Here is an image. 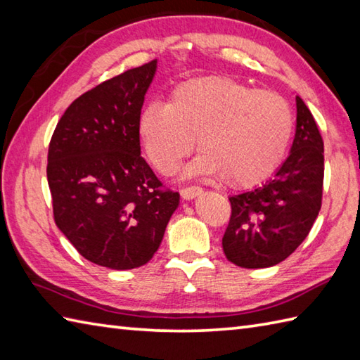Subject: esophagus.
Here are the masks:
<instances>
[{"mask_svg": "<svg viewBox=\"0 0 360 360\" xmlns=\"http://www.w3.org/2000/svg\"><path fill=\"white\" fill-rule=\"evenodd\" d=\"M203 193V189L200 186H188V188H181L180 194L185 200H193V198L198 197Z\"/></svg>", "mask_w": 360, "mask_h": 360, "instance_id": "34e87169", "label": "esophagus"}]
</instances>
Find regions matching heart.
<instances>
[{"label":"heart","instance_id":"1","mask_svg":"<svg viewBox=\"0 0 360 360\" xmlns=\"http://www.w3.org/2000/svg\"><path fill=\"white\" fill-rule=\"evenodd\" d=\"M290 103L273 91L207 77L174 87L167 105L150 103L139 117V139L157 169L171 175L194 148L203 153L191 172L220 175L234 188L268 179L290 146Z\"/></svg>","mask_w":360,"mask_h":360}]
</instances>
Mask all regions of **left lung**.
Masks as SVG:
<instances>
[{
	"mask_svg": "<svg viewBox=\"0 0 360 360\" xmlns=\"http://www.w3.org/2000/svg\"><path fill=\"white\" fill-rule=\"evenodd\" d=\"M295 106L297 124L288 158L263 186L229 197L231 219L221 246L237 266L281 263L305 240L321 211L323 140L299 95Z\"/></svg>",
	"mask_w": 360,
	"mask_h": 360,
	"instance_id": "1",
	"label": "left lung"
}]
</instances>
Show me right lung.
<instances>
[{"instance_id": "1", "label": "right lung", "mask_w": 360, "mask_h": 360, "mask_svg": "<svg viewBox=\"0 0 360 360\" xmlns=\"http://www.w3.org/2000/svg\"><path fill=\"white\" fill-rule=\"evenodd\" d=\"M155 70L157 60L84 92L47 154L55 223L84 259L110 269L153 259L180 202L140 155L139 117Z\"/></svg>"}]
</instances>
